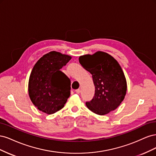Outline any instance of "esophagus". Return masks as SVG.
Listing matches in <instances>:
<instances>
[{
    "mask_svg": "<svg viewBox=\"0 0 156 156\" xmlns=\"http://www.w3.org/2000/svg\"><path fill=\"white\" fill-rule=\"evenodd\" d=\"M80 92H81V90H80V89H77L75 90V92H76L77 94H79Z\"/></svg>",
    "mask_w": 156,
    "mask_h": 156,
    "instance_id": "esophagus-1",
    "label": "esophagus"
}]
</instances>
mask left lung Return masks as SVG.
<instances>
[{
  "label": "left lung",
  "mask_w": 156,
  "mask_h": 156,
  "mask_svg": "<svg viewBox=\"0 0 156 156\" xmlns=\"http://www.w3.org/2000/svg\"><path fill=\"white\" fill-rule=\"evenodd\" d=\"M79 63L92 74L95 93L86 105L99 115L114 111L124 100L127 90L126 80L117 61L104 52L98 51L92 55L81 56Z\"/></svg>",
  "instance_id": "1"
}]
</instances>
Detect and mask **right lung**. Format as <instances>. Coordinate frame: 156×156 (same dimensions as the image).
I'll list each match as a JSON object with an SVG mask.
<instances>
[{"label": "right lung", "instance_id": "obj_1", "mask_svg": "<svg viewBox=\"0 0 156 156\" xmlns=\"http://www.w3.org/2000/svg\"><path fill=\"white\" fill-rule=\"evenodd\" d=\"M72 57L51 51L36 63L29 78V94L32 102L47 114L62 108L70 96L71 81L60 69Z\"/></svg>", "mask_w": 156, "mask_h": 156}]
</instances>
